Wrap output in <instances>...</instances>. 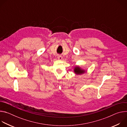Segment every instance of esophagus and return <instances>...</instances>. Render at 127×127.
<instances>
[{
	"mask_svg": "<svg viewBox=\"0 0 127 127\" xmlns=\"http://www.w3.org/2000/svg\"><path fill=\"white\" fill-rule=\"evenodd\" d=\"M57 58H58V59L59 60H61L62 59V57L61 56H60V55H59V56H58Z\"/></svg>",
	"mask_w": 127,
	"mask_h": 127,
	"instance_id": "34e87169",
	"label": "esophagus"
}]
</instances>
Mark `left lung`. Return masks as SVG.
Listing matches in <instances>:
<instances>
[{"label":"left lung","mask_w":127,"mask_h":127,"mask_svg":"<svg viewBox=\"0 0 127 127\" xmlns=\"http://www.w3.org/2000/svg\"><path fill=\"white\" fill-rule=\"evenodd\" d=\"M86 70L81 68L79 66L76 65L74 67V72L76 75H81L85 73Z\"/></svg>","instance_id":"8db88e82"}]
</instances>
